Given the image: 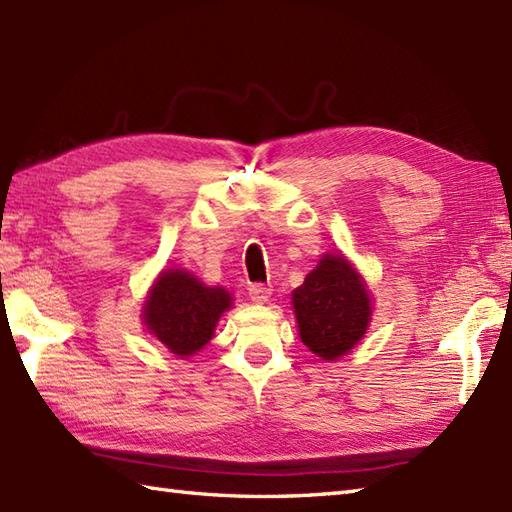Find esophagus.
<instances>
[{"label": "esophagus", "mask_w": 512, "mask_h": 512, "mask_svg": "<svg viewBox=\"0 0 512 512\" xmlns=\"http://www.w3.org/2000/svg\"><path fill=\"white\" fill-rule=\"evenodd\" d=\"M270 294H272V288L268 283L248 285V296H251L255 303H266L270 299Z\"/></svg>", "instance_id": "esophagus-1"}]
</instances>
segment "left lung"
Instances as JSON below:
<instances>
[{"mask_svg": "<svg viewBox=\"0 0 512 512\" xmlns=\"http://www.w3.org/2000/svg\"><path fill=\"white\" fill-rule=\"evenodd\" d=\"M292 305L301 340L318 358L351 351L371 323V299L362 277L342 255H325L294 290Z\"/></svg>", "mask_w": 512, "mask_h": 512, "instance_id": "8db88e82", "label": "left lung"}]
</instances>
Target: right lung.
Masks as SVG:
<instances>
[{
    "label": "right lung",
    "mask_w": 512,
    "mask_h": 512,
    "mask_svg": "<svg viewBox=\"0 0 512 512\" xmlns=\"http://www.w3.org/2000/svg\"><path fill=\"white\" fill-rule=\"evenodd\" d=\"M231 307L224 288H207L185 270H165L144 305V320L174 355L187 358L211 340L218 318Z\"/></svg>",
    "instance_id": "right-lung-1"
}]
</instances>
